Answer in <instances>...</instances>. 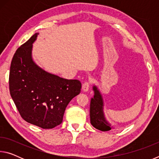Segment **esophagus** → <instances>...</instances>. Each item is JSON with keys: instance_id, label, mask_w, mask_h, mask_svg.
Wrapping results in <instances>:
<instances>
[{"instance_id": "esophagus-1", "label": "esophagus", "mask_w": 159, "mask_h": 159, "mask_svg": "<svg viewBox=\"0 0 159 159\" xmlns=\"http://www.w3.org/2000/svg\"><path fill=\"white\" fill-rule=\"evenodd\" d=\"M89 87H90V83L85 82L82 85V89L84 92H87V91L89 90Z\"/></svg>"}]
</instances>
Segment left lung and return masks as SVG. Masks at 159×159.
<instances>
[{
	"mask_svg": "<svg viewBox=\"0 0 159 159\" xmlns=\"http://www.w3.org/2000/svg\"><path fill=\"white\" fill-rule=\"evenodd\" d=\"M94 97L91 98L90 107V123L94 128L101 131H109L114 127L105 117L104 111V102L102 93L95 85L93 86Z\"/></svg>",
	"mask_w": 159,
	"mask_h": 159,
	"instance_id": "8db88e82",
	"label": "left lung"
}]
</instances>
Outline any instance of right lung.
<instances>
[{
    "label": "right lung",
    "instance_id": "obj_1",
    "mask_svg": "<svg viewBox=\"0 0 159 159\" xmlns=\"http://www.w3.org/2000/svg\"><path fill=\"white\" fill-rule=\"evenodd\" d=\"M39 33L18 48L10 65V93L24 120L43 129L62 122L69 102L80 93L81 83L50 73L35 62L33 43Z\"/></svg>",
    "mask_w": 159,
    "mask_h": 159
}]
</instances>
